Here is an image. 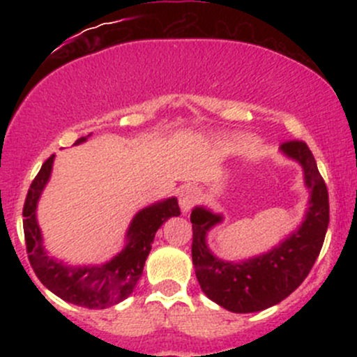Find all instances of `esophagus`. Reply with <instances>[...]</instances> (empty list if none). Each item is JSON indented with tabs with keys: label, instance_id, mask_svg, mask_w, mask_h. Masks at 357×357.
Here are the masks:
<instances>
[{
	"label": "esophagus",
	"instance_id": "esophagus-1",
	"mask_svg": "<svg viewBox=\"0 0 357 357\" xmlns=\"http://www.w3.org/2000/svg\"><path fill=\"white\" fill-rule=\"evenodd\" d=\"M196 202H198V190L192 186L183 188L181 192H179V206H181V211L188 213L195 206Z\"/></svg>",
	"mask_w": 357,
	"mask_h": 357
}]
</instances>
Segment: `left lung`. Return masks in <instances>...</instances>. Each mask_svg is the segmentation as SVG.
Instances as JSON below:
<instances>
[{
	"label": "left lung",
	"instance_id": "obj_1",
	"mask_svg": "<svg viewBox=\"0 0 357 357\" xmlns=\"http://www.w3.org/2000/svg\"><path fill=\"white\" fill-rule=\"evenodd\" d=\"M282 151L304 167L310 208L304 223L272 252L247 261L233 264L211 255L206 248V231L221 216L204 208L191 213V257L199 287L213 302L236 314L258 312L289 297L312 270L321 253L329 225V192L304 141L282 142Z\"/></svg>",
	"mask_w": 357,
	"mask_h": 357
}]
</instances>
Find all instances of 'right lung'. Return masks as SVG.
I'll return each mask as SVG.
<instances>
[{
    "label": "right lung",
    "instance_id": "right-lung-1",
    "mask_svg": "<svg viewBox=\"0 0 357 357\" xmlns=\"http://www.w3.org/2000/svg\"><path fill=\"white\" fill-rule=\"evenodd\" d=\"M87 137L77 139L75 144H80ZM52 165L53 155L43 162L42 169L31 181L23 204L24 243L31 268L48 290L70 304L87 309L116 305L132 294L159 227L171 216L181 215L178 199L169 198L139 211L127 231L129 243L109 264L100 267H67L45 253L42 233L35 218L36 202L50 178Z\"/></svg>",
    "mask_w": 357,
    "mask_h": 357
}]
</instances>
